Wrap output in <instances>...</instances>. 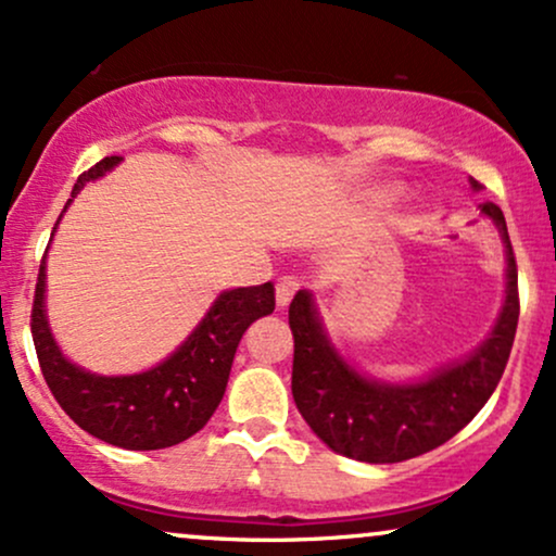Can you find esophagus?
I'll return each instance as SVG.
<instances>
[{
    "label": "esophagus",
    "instance_id": "34e87169",
    "mask_svg": "<svg viewBox=\"0 0 556 556\" xmlns=\"http://www.w3.org/2000/svg\"><path fill=\"white\" fill-rule=\"evenodd\" d=\"M298 290H300V282L295 277H279L277 285H274V298H277L279 308H287Z\"/></svg>",
    "mask_w": 556,
    "mask_h": 556
}]
</instances>
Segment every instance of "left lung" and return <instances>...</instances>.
I'll return each instance as SVG.
<instances>
[{
	"mask_svg": "<svg viewBox=\"0 0 556 556\" xmlns=\"http://www.w3.org/2000/svg\"><path fill=\"white\" fill-rule=\"evenodd\" d=\"M470 182L481 190V182ZM481 212L496 222L507 242V300L489 340L468 361L442 368L429 381L397 387L361 376L329 344L308 292L292 298V397L305 424L340 455L402 463L437 450L476 418L500 384L520 316L518 264L502 208L486 201Z\"/></svg>",
	"mask_w": 556,
	"mask_h": 556,
	"instance_id": "8db88e82",
	"label": "left lung"
}]
</instances>
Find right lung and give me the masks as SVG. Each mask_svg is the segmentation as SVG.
Segmentation results:
<instances>
[{
	"label": "right lung",
	"instance_id": "add662e5",
	"mask_svg": "<svg viewBox=\"0 0 556 556\" xmlns=\"http://www.w3.org/2000/svg\"><path fill=\"white\" fill-rule=\"evenodd\" d=\"M117 162L119 156H104L83 172L70 201L83 185ZM43 279L41 258L30 334L43 379L62 410L83 431L123 450H164L201 431L225 397L240 337L256 318L274 311L271 282L222 292L193 334L162 366L136 376H93L62 358L54 344L43 314Z\"/></svg>",
	"mask_w": 556,
	"mask_h": 556
}]
</instances>
